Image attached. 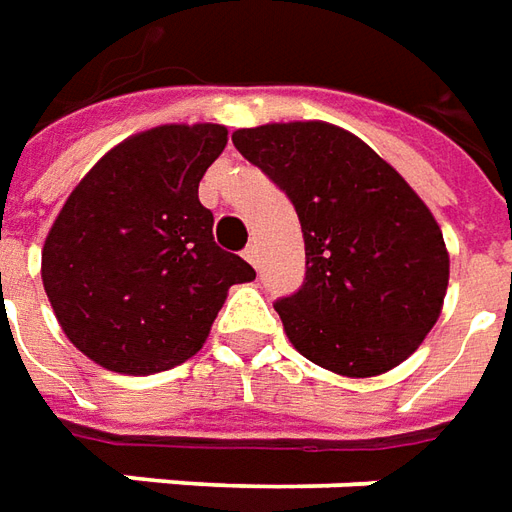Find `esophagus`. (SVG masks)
Here are the masks:
<instances>
[{"instance_id": "1", "label": "esophagus", "mask_w": 512, "mask_h": 512, "mask_svg": "<svg viewBox=\"0 0 512 512\" xmlns=\"http://www.w3.org/2000/svg\"><path fill=\"white\" fill-rule=\"evenodd\" d=\"M245 259H248L253 267H259V245H256V242H250L248 248H245Z\"/></svg>"}]
</instances>
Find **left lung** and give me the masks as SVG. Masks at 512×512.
Returning a JSON list of instances; mask_svg holds the SVG:
<instances>
[{
  "mask_svg": "<svg viewBox=\"0 0 512 512\" xmlns=\"http://www.w3.org/2000/svg\"><path fill=\"white\" fill-rule=\"evenodd\" d=\"M295 204L306 281L275 303L300 355L342 378L400 366L441 317L449 253L433 212L361 137L325 121L231 134Z\"/></svg>",
  "mask_w": 512,
  "mask_h": 512,
  "instance_id": "left-lung-1",
  "label": "left lung"
}]
</instances>
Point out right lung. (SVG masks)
Instances as JSON below:
<instances>
[{
    "label": "right lung",
    "instance_id": "obj_1",
    "mask_svg": "<svg viewBox=\"0 0 512 512\" xmlns=\"http://www.w3.org/2000/svg\"><path fill=\"white\" fill-rule=\"evenodd\" d=\"M228 143L220 123H162L85 173L49 228L41 278L79 353L110 372L154 375L204 347L228 289L256 278L215 245L198 201Z\"/></svg>",
    "mask_w": 512,
    "mask_h": 512
}]
</instances>
